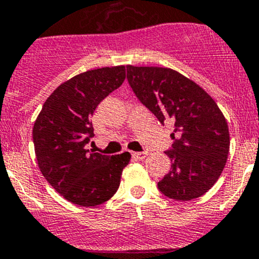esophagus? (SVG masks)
Returning <instances> with one entry per match:
<instances>
[{"label": "esophagus", "instance_id": "34e87169", "mask_svg": "<svg viewBox=\"0 0 259 259\" xmlns=\"http://www.w3.org/2000/svg\"><path fill=\"white\" fill-rule=\"evenodd\" d=\"M146 155H148L146 151H138V153H133V156H134L135 159H145Z\"/></svg>", "mask_w": 259, "mask_h": 259}]
</instances>
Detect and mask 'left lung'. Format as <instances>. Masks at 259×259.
Listing matches in <instances>:
<instances>
[{
  "mask_svg": "<svg viewBox=\"0 0 259 259\" xmlns=\"http://www.w3.org/2000/svg\"><path fill=\"white\" fill-rule=\"evenodd\" d=\"M126 79L138 100L161 124H174L173 144L165 150L171 168L158 189L182 202L207 193L223 171L229 151L228 125L215 101L171 69L129 65Z\"/></svg>",
  "mask_w": 259,
  "mask_h": 259,
  "instance_id": "8db88e82",
  "label": "left lung"
}]
</instances>
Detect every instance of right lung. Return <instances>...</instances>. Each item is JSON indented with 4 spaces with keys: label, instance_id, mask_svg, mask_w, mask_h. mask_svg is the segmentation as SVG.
Returning a JSON list of instances; mask_svg holds the SVG:
<instances>
[{
    "label": "right lung",
    "instance_id": "1",
    "mask_svg": "<svg viewBox=\"0 0 259 259\" xmlns=\"http://www.w3.org/2000/svg\"><path fill=\"white\" fill-rule=\"evenodd\" d=\"M125 80V66L103 67L61 83L44 104L32 130L38 168L65 199L80 207L105 203L116 193L130 154L103 155L88 149L91 116Z\"/></svg>",
    "mask_w": 259,
    "mask_h": 259
}]
</instances>
